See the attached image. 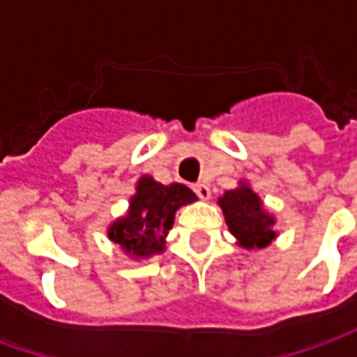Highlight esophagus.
<instances>
[{
	"mask_svg": "<svg viewBox=\"0 0 357 357\" xmlns=\"http://www.w3.org/2000/svg\"><path fill=\"white\" fill-rule=\"evenodd\" d=\"M193 191L201 197L202 201H208L210 199V187L206 183H195Z\"/></svg>",
	"mask_w": 357,
	"mask_h": 357,
	"instance_id": "34e87169",
	"label": "esophagus"
}]
</instances>
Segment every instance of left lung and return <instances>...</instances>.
I'll list each match as a JSON object with an SVG mask.
<instances>
[{
    "label": "left lung",
    "instance_id": "1",
    "mask_svg": "<svg viewBox=\"0 0 357 357\" xmlns=\"http://www.w3.org/2000/svg\"><path fill=\"white\" fill-rule=\"evenodd\" d=\"M218 204L224 212L225 224L229 227L237 245L245 250H260L277 239L275 216L264 206L260 195L255 193L247 179H241L235 189L225 191Z\"/></svg>",
    "mask_w": 357,
    "mask_h": 357
}]
</instances>
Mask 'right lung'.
Instances as JSON below:
<instances>
[{
	"mask_svg": "<svg viewBox=\"0 0 357 357\" xmlns=\"http://www.w3.org/2000/svg\"><path fill=\"white\" fill-rule=\"evenodd\" d=\"M195 201L197 195L183 183L162 185L153 176H141L126 214L107 227V235L132 260H149L166 250L176 212Z\"/></svg>",
	"mask_w": 357,
	"mask_h": 357,
	"instance_id": "add662e5",
	"label": "right lung"
}]
</instances>
